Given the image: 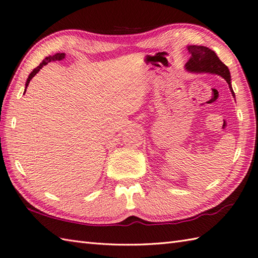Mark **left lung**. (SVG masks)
Segmentation results:
<instances>
[{
    "mask_svg": "<svg viewBox=\"0 0 258 258\" xmlns=\"http://www.w3.org/2000/svg\"><path fill=\"white\" fill-rule=\"evenodd\" d=\"M188 51L191 55L188 62L185 63V69L190 73H208V74H214L219 75L226 80L229 83L230 90L232 92V95L235 98V93L233 91L231 86V74L229 68L220 60L219 57L217 56L213 50L210 48L205 46H197L191 45L188 46Z\"/></svg>",
    "mask_w": 258,
    "mask_h": 258,
    "instance_id": "8db88e82",
    "label": "left lung"
}]
</instances>
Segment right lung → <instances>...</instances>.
I'll use <instances>...</instances> for the list:
<instances>
[{"label":"right lung","mask_w":258,"mask_h":258,"mask_svg":"<svg viewBox=\"0 0 258 258\" xmlns=\"http://www.w3.org/2000/svg\"><path fill=\"white\" fill-rule=\"evenodd\" d=\"M64 53L63 52H61V53H55V55L53 56H49V57H46L44 60H43V62H41L39 66H37V67H36L31 74H29V76H28V78H27V81H26V85H25V88H27L28 87V85H29V81L32 80V78L38 73V71L44 67V66H46L48 62H50V61H57V60H62V59L64 58ZM25 91H26V89H25Z\"/></svg>","instance_id":"1"}]
</instances>
